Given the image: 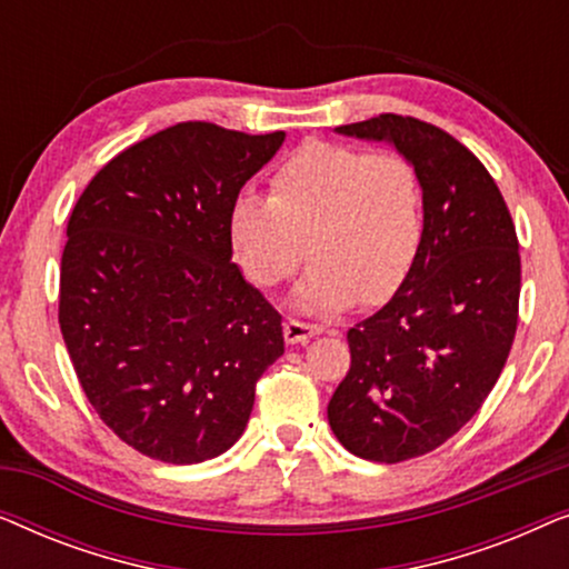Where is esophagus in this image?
I'll return each mask as SVG.
<instances>
[{
    "label": "esophagus",
    "mask_w": 569,
    "mask_h": 569,
    "mask_svg": "<svg viewBox=\"0 0 569 569\" xmlns=\"http://www.w3.org/2000/svg\"><path fill=\"white\" fill-rule=\"evenodd\" d=\"M316 333H321V326L298 321V318H290V321H284V339H287V345H302V341L313 339Z\"/></svg>",
    "instance_id": "1"
}]
</instances>
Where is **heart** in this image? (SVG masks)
Wrapping results in <instances>:
<instances>
[{"mask_svg":"<svg viewBox=\"0 0 569 569\" xmlns=\"http://www.w3.org/2000/svg\"><path fill=\"white\" fill-rule=\"evenodd\" d=\"M228 238L256 287L282 284L308 256L295 306L341 310L362 295L376 306L407 282L425 238V193L415 166L396 152L310 144L271 176L269 199L240 193Z\"/></svg>","mask_w":569,"mask_h":569,"instance_id":"heart-1","label":"heart"}]
</instances>
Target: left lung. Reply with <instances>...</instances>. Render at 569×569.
<instances>
[{
	"label": "left lung",
	"instance_id": "1",
	"mask_svg": "<svg viewBox=\"0 0 569 569\" xmlns=\"http://www.w3.org/2000/svg\"><path fill=\"white\" fill-rule=\"evenodd\" d=\"M337 131L391 142L425 193L415 269L347 331L352 365L329 401L349 453L401 463L453 438L500 378L518 329V236L489 170L435 123L380 113Z\"/></svg>",
	"mask_w": 569,
	"mask_h": 569
}]
</instances>
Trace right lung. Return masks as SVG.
I'll use <instances>...</instances> for the list:
<instances>
[{"label": "right lung", "instance_id": "right-lung-1", "mask_svg": "<svg viewBox=\"0 0 569 569\" xmlns=\"http://www.w3.org/2000/svg\"><path fill=\"white\" fill-rule=\"evenodd\" d=\"M284 131L168 127L108 160L77 199L59 326L98 417L166 463L243 435L256 380L284 352L282 316L232 263L230 204Z\"/></svg>", "mask_w": 569, "mask_h": 569}]
</instances>
